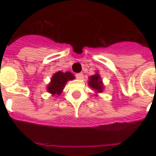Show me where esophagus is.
Returning <instances> with one entry per match:
<instances>
[{
  "instance_id": "esophagus-1",
  "label": "esophagus",
  "mask_w": 156,
  "mask_h": 156,
  "mask_svg": "<svg viewBox=\"0 0 156 156\" xmlns=\"http://www.w3.org/2000/svg\"><path fill=\"white\" fill-rule=\"evenodd\" d=\"M76 78H78V79H83V74L82 73H76Z\"/></svg>"
}]
</instances>
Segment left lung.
<instances>
[{
    "label": "left lung",
    "mask_w": 156,
    "mask_h": 156,
    "mask_svg": "<svg viewBox=\"0 0 156 156\" xmlns=\"http://www.w3.org/2000/svg\"><path fill=\"white\" fill-rule=\"evenodd\" d=\"M90 80L88 82V85L92 88L93 90H95L96 93L103 92L104 89V85H103L102 80L99 73H95L94 75H91L89 78Z\"/></svg>",
    "instance_id": "obj_1"
}]
</instances>
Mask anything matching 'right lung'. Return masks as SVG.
<instances>
[{
	"label": "right lung",
	"instance_id": "1",
	"mask_svg": "<svg viewBox=\"0 0 156 156\" xmlns=\"http://www.w3.org/2000/svg\"><path fill=\"white\" fill-rule=\"evenodd\" d=\"M74 76L70 72L63 73L61 71H58L53 74L51 78V83L48 85L47 90L52 95H60L63 90L66 83L69 80H73Z\"/></svg>",
	"mask_w": 156,
	"mask_h": 156
}]
</instances>
